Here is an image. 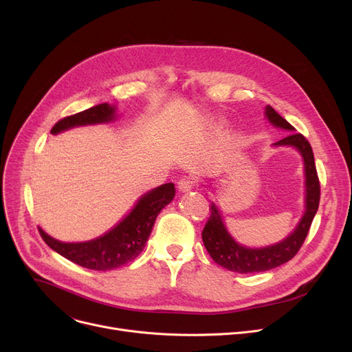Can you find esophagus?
Returning a JSON list of instances; mask_svg holds the SVG:
<instances>
[{"instance_id":"obj_1","label":"esophagus","mask_w":352,"mask_h":352,"mask_svg":"<svg viewBox=\"0 0 352 352\" xmlns=\"http://www.w3.org/2000/svg\"><path fill=\"white\" fill-rule=\"evenodd\" d=\"M195 187V181L191 177H182L178 179L177 188L179 192H188Z\"/></svg>"}]
</instances>
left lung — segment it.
Listing matches in <instances>:
<instances>
[{
	"label": "left lung",
	"instance_id": "left-lung-1",
	"mask_svg": "<svg viewBox=\"0 0 352 352\" xmlns=\"http://www.w3.org/2000/svg\"><path fill=\"white\" fill-rule=\"evenodd\" d=\"M265 116L275 126L294 131V126L284 120L272 107H267ZM275 145H292L297 148L304 158L305 165V214L295 230L284 241L274 244L265 248H247L236 244L231 235L227 232L223 218L219 215L218 208L212 204L210 208V217L207 224L202 230V241L211 255L212 260L230 271L248 274V272H263L280 267L297 255L308 235L309 227L314 217H316L320 206L321 187L320 179L314 161L312 148L308 140L300 133H291L285 138L276 141Z\"/></svg>",
	"mask_w": 352,
	"mask_h": 352
}]
</instances>
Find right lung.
I'll return each mask as SVG.
<instances>
[{"instance_id":"1","label":"right lung","mask_w":352,"mask_h":352,"mask_svg":"<svg viewBox=\"0 0 352 352\" xmlns=\"http://www.w3.org/2000/svg\"><path fill=\"white\" fill-rule=\"evenodd\" d=\"M114 107L108 105L107 102L91 107L78 114L60 120L52 126L51 134H58L64 129L77 125L111 121L114 118ZM174 195L175 188L171 182L150 191L137 202L135 208L117 227L88 243H60L47 235L41 228H38V231L50 248L74 264L94 271L114 270L135 260L142 252L157 215L165 206L170 204Z\"/></svg>"}]
</instances>
